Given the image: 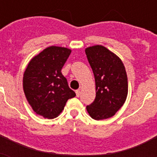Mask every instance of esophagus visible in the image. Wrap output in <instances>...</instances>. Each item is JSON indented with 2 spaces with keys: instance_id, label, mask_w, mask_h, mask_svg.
<instances>
[{
  "instance_id": "34e87169",
  "label": "esophagus",
  "mask_w": 157,
  "mask_h": 157,
  "mask_svg": "<svg viewBox=\"0 0 157 157\" xmlns=\"http://www.w3.org/2000/svg\"><path fill=\"white\" fill-rule=\"evenodd\" d=\"M76 97H80V95H81V91H80V90H76Z\"/></svg>"
}]
</instances>
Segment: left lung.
<instances>
[{
	"mask_svg": "<svg viewBox=\"0 0 157 157\" xmlns=\"http://www.w3.org/2000/svg\"><path fill=\"white\" fill-rule=\"evenodd\" d=\"M95 79L96 97L86 110L93 119L113 117L123 106L128 94V79L122 61L103 45L86 49Z\"/></svg>",
	"mask_w": 157,
	"mask_h": 157,
	"instance_id": "8db88e82",
	"label": "left lung"
}]
</instances>
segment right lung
I'll use <instances>...</instances> for the list:
<instances>
[{
    "label": "right lung",
    "mask_w": 157,
    "mask_h": 157,
    "mask_svg": "<svg viewBox=\"0 0 157 157\" xmlns=\"http://www.w3.org/2000/svg\"><path fill=\"white\" fill-rule=\"evenodd\" d=\"M71 52L67 48L50 46L33 57L24 71L26 98L33 111L45 118L58 117L67 101L76 96L61 72Z\"/></svg>",
    "instance_id": "right-lung-1"
}]
</instances>
